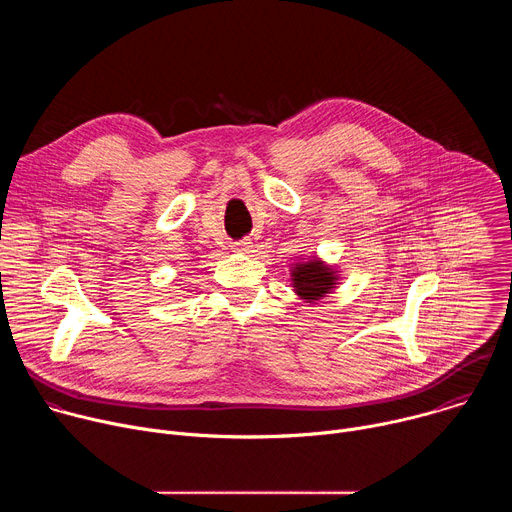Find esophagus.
<instances>
[{"label": "esophagus", "instance_id": "1", "mask_svg": "<svg viewBox=\"0 0 512 512\" xmlns=\"http://www.w3.org/2000/svg\"><path fill=\"white\" fill-rule=\"evenodd\" d=\"M251 241L249 239H243V241H237V243H233V251L235 253H249L251 251Z\"/></svg>", "mask_w": 512, "mask_h": 512}]
</instances>
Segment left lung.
I'll return each instance as SVG.
<instances>
[{"label":"left lung","mask_w":512,"mask_h":512,"mask_svg":"<svg viewBox=\"0 0 512 512\" xmlns=\"http://www.w3.org/2000/svg\"><path fill=\"white\" fill-rule=\"evenodd\" d=\"M336 279V271L318 259L300 263L291 269V281H294L296 294L308 304H314L330 294V289L336 287Z\"/></svg>","instance_id":"8db88e82"}]
</instances>
